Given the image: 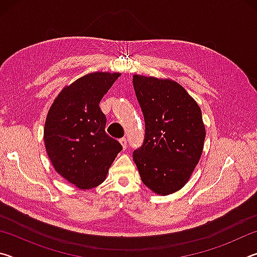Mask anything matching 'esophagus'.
Segmentation results:
<instances>
[{
	"label": "esophagus",
	"mask_w": 257,
	"mask_h": 257,
	"mask_svg": "<svg viewBox=\"0 0 257 257\" xmlns=\"http://www.w3.org/2000/svg\"><path fill=\"white\" fill-rule=\"evenodd\" d=\"M120 144L122 145V149H123V150L127 149V144H128L127 139H125V138H121V139H120Z\"/></svg>",
	"instance_id": "esophagus-1"
}]
</instances>
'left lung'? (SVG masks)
Listing matches in <instances>:
<instances>
[{
  "mask_svg": "<svg viewBox=\"0 0 257 257\" xmlns=\"http://www.w3.org/2000/svg\"><path fill=\"white\" fill-rule=\"evenodd\" d=\"M145 139L134 152L144 185L161 196L181 189L201 159L205 125L196 101L177 81L134 76Z\"/></svg>",
  "mask_w": 257,
  "mask_h": 257,
  "instance_id": "1",
  "label": "left lung"
}]
</instances>
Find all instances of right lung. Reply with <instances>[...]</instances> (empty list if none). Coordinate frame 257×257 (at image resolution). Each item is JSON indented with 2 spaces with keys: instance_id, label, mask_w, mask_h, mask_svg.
Returning <instances> with one entry per match:
<instances>
[{
  "instance_id": "add662e5",
  "label": "right lung",
  "mask_w": 257,
  "mask_h": 257,
  "mask_svg": "<svg viewBox=\"0 0 257 257\" xmlns=\"http://www.w3.org/2000/svg\"><path fill=\"white\" fill-rule=\"evenodd\" d=\"M121 73L90 72L66 86L47 113L44 144L55 171L80 189L105 180L122 150L105 133L106 116L99 102Z\"/></svg>"
}]
</instances>
